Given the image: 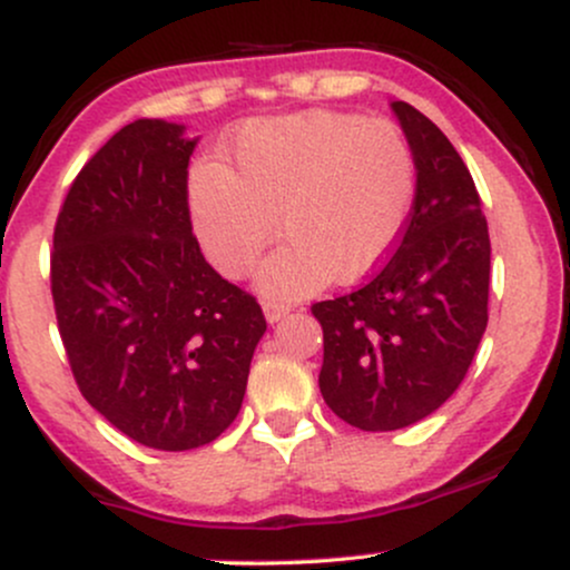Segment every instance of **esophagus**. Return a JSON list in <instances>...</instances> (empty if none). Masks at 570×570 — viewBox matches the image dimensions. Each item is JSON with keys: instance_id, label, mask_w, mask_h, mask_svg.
<instances>
[{"instance_id": "1", "label": "esophagus", "mask_w": 570, "mask_h": 570, "mask_svg": "<svg viewBox=\"0 0 570 570\" xmlns=\"http://www.w3.org/2000/svg\"><path fill=\"white\" fill-rule=\"evenodd\" d=\"M263 311H265L267 324H278L281 318L289 316L292 305H286V303H276V299H267V303L263 305Z\"/></svg>"}]
</instances>
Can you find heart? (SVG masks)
Returning a JSON list of instances; mask_svg holds the SVG:
<instances>
[{"label": "heart", "mask_w": 570, "mask_h": 570, "mask_svg": "<svg viewBox=\"0 0 570 570\" xmlns=\"http://www.w3.org/2000/svg\"><path fill=\"white\" fill-rule=\"evenodd\" d=\"M225 155L227 166L189 171L193 230L222 276H246L276 225L286 240L257 273L273 297L370 276L402 238L415 155L396 122L326 109L271 117L246 122Z\"/></svg>", "instance_id": "obj_1"}]
</instances>
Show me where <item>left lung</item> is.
<instances>
[{"instance_id":"1","label":"left lung","mask_w":570,"mask_h":570,"mask_svg":"<svg viewBox=\"0 0 570 570\" xmlns=\"http://www.w3.org/2000/svg\"><path fill=\"white\" fill-rule=\"evenodd\" d=\"M415 155L396 252L362 289L311 307L324 330L318 389L337 417L394 431L440 410L488 326L490 235L466 163L426 115L394 101Z\"/></svg>"}]
</instances>
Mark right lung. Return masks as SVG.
<instances>
[{
  "mask_svg": "<svg viewBox=\"0 0 570 570\" xmlns=\"http://www.w3.org/2000/svg\"><path fill=\"white\" fill-rule=\"evenodd\" d=\"M185 126L136 120L82 166L58 214L50 286L71 372L144 448L193 450L238 415L263 307L193 235Z\"/></svg>",
  "mask_w": 570,
  "mask_h": 570,
  "instance_id": "right-lung-1",
  "label": "right lung"
}]
</instances>
